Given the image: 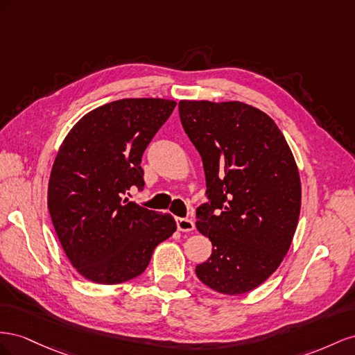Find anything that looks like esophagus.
Returning a JSON list of instances; mask_svg holds the SVG:
<instances>
[{
  "label": "esophagus",
  "mask_w": 355,
  "mask_h": 355,
  "mask_svg": "<svg viewBox=\"0 0 355 355\" xmlns=\"http://www.w3.org/2000/svg\"><path fill=\"white\" fill-rule=\"evenodd\" d=\"M175 221H177V227H178V230H181V232H191L195 229V223H193V220H190V218H175Z\"/></svg>",
  "instance_id": "1"
}]
</instances>
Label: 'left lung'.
<instances>
[{"label": "left lung", "mask_w": 355, "mask_h": 355, "mask_svg": "<svg viewBox=\"0 0 355 355\" xmlns=\"http://www.w3.org/2000/svg\"><path fill=\"white\" fill-rule=\"evenodd\" d=\"M180 120L199 151L207 202L196 227L212 252L196 275L223 295L259 287L287 254L300 214V178L278 126L238 101H180Z\"/></svg>", "instance_id": "8db88e82"}]
</instances>
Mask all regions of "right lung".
Wrapping results in <instances>:
<instances>
[{
    "label": "right lung",
    "mask_w": 355,
    "mask_h": 355,
    "mask_svg": "<svg viewBox=\"0 0 355 355\" xmlns=\"http://www.w3.org/2000/svg\"><path fill=\"white\" fill-rule=\"evenodd\" d=\"M177 103L119 99L87 113L60 146L47 205L56 235L78 273L98 284L141 275L153 250L174 234L171 214L121 199L144 189L141 157Z\"/></svg>",
    "instance_id": "right-lung-1"
}]
</instances>
